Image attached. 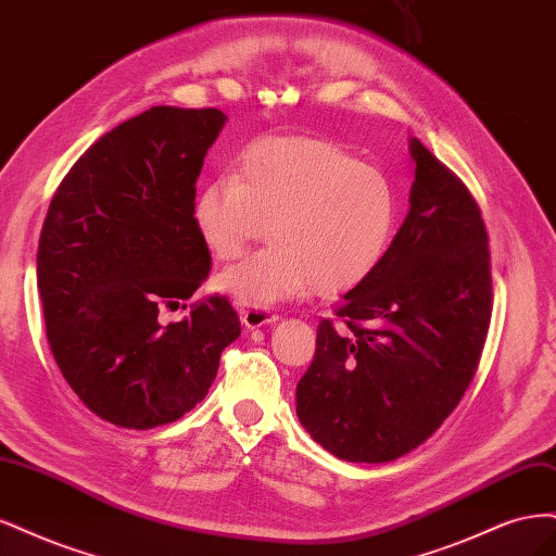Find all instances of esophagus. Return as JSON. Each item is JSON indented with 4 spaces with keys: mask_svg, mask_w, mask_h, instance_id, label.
Instances as JSON below:
<instances>
[{
    "mask_svg": "<svg viewBox=\"0 0 556 556\" xmlns=\"http://www.w3.org/2000/svg\"><path fill=\"white\" fill-rule=\"evenodd\" d=\"M240 318H242L244 328H249V330H256L265 324H275V320H279V316L275 312L265 309V307H254V304H247V307H242Z\"/></svg>",
    "mask_w": 556,
    "mask_h": 556,
    "instance_id": "34e87169",
    "label": "esophagus"
}]
</instances>
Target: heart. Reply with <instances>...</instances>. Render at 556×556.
Returning <instances> with one entry per match:
<instances>
[{"instance_id": "heart-1", "label": "heart", "mask_w": 556, "mask_h": 556, "mask_svg": "<svg viewBox=\"0 0 556 556\" xmlns=\"http://www.w3.org/2000/svg\"><path fill=\"white\" fill-rule=\"evenodd\" d=\"M397 217V189L386 173L314 138L256 142L232 180L207 182L193 201V224L219 261L242 258L270 224L273 244L219 279L254 307L355 289L383 261Z\"/></svg>"}]
</instances>
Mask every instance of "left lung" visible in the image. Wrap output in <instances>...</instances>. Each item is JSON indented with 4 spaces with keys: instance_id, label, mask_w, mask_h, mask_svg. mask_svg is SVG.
<instances>
[{
    "instance_id": "left-lung-1",
    "label": "left lung",
    "mask_w": 556,
    "mask_h": 556,
    "mask_svg": "<svg viewBox=\"0 0 556 556\" xmlns=\"http://www.w3.org/2000/svg\"><path fill=\"white\" fill-rule=\"evenodd\" d=\"M410 210L379 267L318 324L295 410L346 462H392L432 437L467 392L492 316L478 203L418 138Z\"/></svg>"
}]
</instances>
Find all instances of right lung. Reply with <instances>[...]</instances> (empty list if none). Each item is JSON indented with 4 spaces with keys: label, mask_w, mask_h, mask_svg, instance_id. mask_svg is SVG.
<instances>
[{
    "label": "right lung",
    "mask_w": 556,
    "mask_h": 556,
    "mask_svg": "<svg viewBox=\"0 0 556 556\" xmlns=\"http://www.w3.org/2000/svg\"><path fill=\"white\" fill-rule=\"evenodd\" d=\"M224 124L217 109L154 105L101 136L50 201L37 254L48 344L71 390L117 427L182 418L240 337L224 295L159 318L207 279L193 201Z\"/></svg>",
    "instance_id": "obj_1"
}]
</instances>
